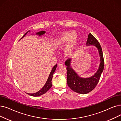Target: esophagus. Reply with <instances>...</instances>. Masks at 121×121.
<instances>
[{"mask_svg":"<svg viewBox=\"0 0 121 121\" xmlns=\"http://www.w3.org/2000/svg\"><path fill=\"white\" fill-rule=\"evenodd\" d=\"M64 65V63L63 62H59L58 63V65L59 66H63Z\"/></svg>","mask_w":121,"mask_h":121,"instance_id":"1","label":"esophagus"}]
</instances>
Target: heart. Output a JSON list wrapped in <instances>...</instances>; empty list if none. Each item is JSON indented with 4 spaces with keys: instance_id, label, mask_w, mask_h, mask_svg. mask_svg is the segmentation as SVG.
Returning <instances> with one entry per match:
<instances>
[{
    "instance_id": "obj_1",
    "label": "heart",
    "mask_w": 121,
    "mask_h": 121,
    "mask_svg": "<svg viewBox=\"0 0 121 121\" xmlns=\"http://www.w3.org/2000/svg\"><path fill=\"white\" fill-rule=\"evenodd\" d=\"M76 33L73 31H67L59 34L53 41V46L55 48H62L66 45L65 51L67 53H72L75 50L80 39L76 36Z\"/></svg>"
}]
</instances>
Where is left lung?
Instances as JSON below:
<instances>
[{
  "label": "left lung",
  "mask_w": 121,
  "mask_h": 121,
  "mask_svg": "<svg viewBox=\"0 0 121 121\" xmlns=\"http://www.w3.org/2000/svg\"><path fill=\"white\" fill-rule=\"evenodd\" d=\"M86 44L87 46H95L98 49L100 56V62L99 68L93 76L87 78L80 77L71 66V59H68L65 63L67 66L68 86L73 91L80 94H86L95 87L104 69V58L101 47L98 40L91 33L88 35Z\"/></svg>",
  "instance_id": "left-lung-1"
}]
</instances>
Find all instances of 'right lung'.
Segmentation results:
<instances>
[{
    "instance_id": "add662e5",
    "label": "right lung",
    "mask_w": 121,
    "mask_h": 121,
    "mask_svg": "<svg viewBox=\"0 0 121 121\" xmlns=\"http://www.w3.org/2000/svg\"><path fill=\"white\" fill-rule=\"evenodd\" d=\"M29 31H30H30H29V30L23 36V37L21 39H22V38H23L24 36L26 35H27V34L29 32ZM45 33V31L41 30V31H39V32H38V33H36V35H39V36H41V35H43ZM56 67H57V64H56L53 67V68H52V70H51V72L50 73V74H49V76L48 77V80H47V81H46L45 84L44 85V86H43V87L42 88L40 91H39L37 92H35V93H27V94H29V95H30L33 96H40L41 95H43V94H44L47 91H48V90H49V89L52 86V82H51V81H52V78H53V73H54L55 72V71L56 70Z\"/></svg>"
}]
</instances>
